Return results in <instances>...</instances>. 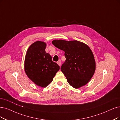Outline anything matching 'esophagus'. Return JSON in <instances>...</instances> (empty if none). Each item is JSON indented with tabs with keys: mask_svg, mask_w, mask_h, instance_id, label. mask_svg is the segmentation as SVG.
I'll return each mask as SVG.
<instances>
[{
	"mask_svg": "<svg viewBox=\"0 0 120 120\" xmlns=\"http://www.w3.org/2000/svg\"><path fill=\"white\" fill-rule=\"evenodd\" d=\"M57 63L60 67V66H61V62H60V60H59L57 62Z\"/></svg>",
	"mask_w": 120,
	"mask_h": 120,
	"instance_id": "esophagus-1",
	"label": "esophagus"
}]
</instances>
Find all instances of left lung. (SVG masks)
Masks as SVG:
<instances>
[{
	"instance_id": "obj_1",
	"label": "left lung",
	"mask_w": 120,
	"mask_h": 120,
	"mask_svg": "<svg viewBox=\"0 0 120 120\" xmlns=\"http://www.w3.org/2000/svg\"><path fill=\"white\" fill-rule=\"evenodd\" d=\"M52 43L65 51L66 61L61 70L70 85L75 88L86 85L95 70L94 57L89 46L77 41L55 39Z\"/></svg>"
}]
</instances>
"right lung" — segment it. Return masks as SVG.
Returning <instances> with one entry per match:
<instances>
[{
	"label": "right lung",
	"mask_w": 120,
	"mask_h": 120,
	"mask_svg": "<svg viewBox=\"0 0 120 120\" xmlns=\"http://www.w3.org/2000/svg\"><path fill=\"white\" fill-rule=\"evenodd\" d=\"M46 44L37 41L28 48L25 59V72L36 85L45 87L52 81L60 67L45 52Z\"/></svg>",
	"instance_id": "obj_1"
}]
</instances>
